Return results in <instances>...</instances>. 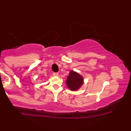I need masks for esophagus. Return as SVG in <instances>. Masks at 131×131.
<instances>
[{"label": "esophagus", "instance_id": "esophagus-1", "mask_svg": "<svg viewBox=\"0 0 131 131\" xmlns=\"http://www.w3.org/2000/svg\"><path fill=\"white\" fill-rule=\"evenodd\" d=\"M53 75L54 76L57 77V76H58V73H53Z\"/></svg>", "mask_w": 131, "mask_h": 131}]
</instances>
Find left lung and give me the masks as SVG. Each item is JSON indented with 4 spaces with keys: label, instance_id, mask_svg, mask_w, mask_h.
<instances>
[{
    "label": "left lung",
    "instance_id": "8db88e82",
    "mask_svg": "<svg viewBox=\"0 0 131 131\" xmlns=\"http://www.w3.org/2000/svg\"><path fill=\"white\" fill-rule=\"evenodd\" d=\"M83 77L75 71H71L69 76L67 77L66 84L68 87L71 91H77L83 84Z\"/></svg>",
    "mask_w": 131,
    "mask_h": 131
}]
</instances>
